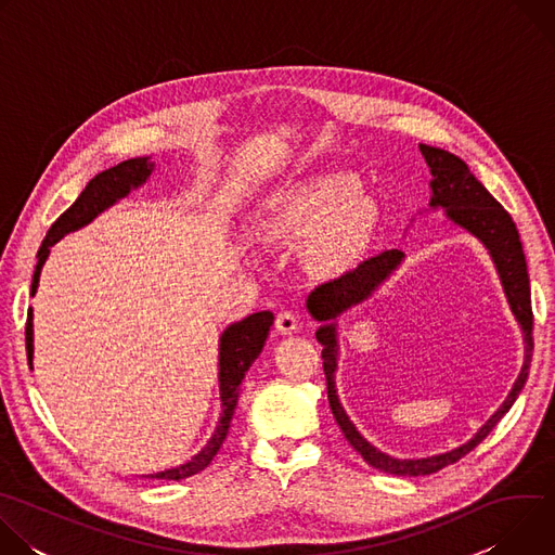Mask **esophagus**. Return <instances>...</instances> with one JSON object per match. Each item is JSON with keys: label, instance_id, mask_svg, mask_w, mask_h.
Instances as JSON below:
<instances>
[{"label": "esophagus", "instance_id": "1", "mask_svg": "<svg viewBox=\"0 0 555 555\" xmlns=\"http://www.w3.org/2000/svg\"><path fill=\"white\" fill-rule=\"evenodd\" d=\"M274 325H276V330H279L281 334H292V332H296V330H298L296 313H294L292 309H281V311L276 313Z\"/></svg>", "mask_w": 555, "mask_h": 555}]
</instances>
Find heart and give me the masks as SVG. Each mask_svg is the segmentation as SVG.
<instances>
[{"label": "heart", "instance_id": "1", "mask_svg": "<svg viewBox=\"0 0 555 555\" xmlns=\"http://www.w3.org/2000/svg\"><path fill=\"white\" fill-rule=\"evenodd\" d=\"M375 219V204L358 191V180L336 171L305 178L274 195L263 228L279 242H296L311 234L309 255L323 266H334L369 240Z\"/></svg>", "mask_w": 555, "mask_h": 555}]
</instances>
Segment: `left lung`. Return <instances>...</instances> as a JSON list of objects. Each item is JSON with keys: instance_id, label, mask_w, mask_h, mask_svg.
<instances>
[{"instance_id": "left-lung-1", "label": "left lung", "mask_w": 555, "mask_h": 555, "mask_svg": "<svg viewBox=\"0 0 555 555\" xmlns=\"http://www.w3.org/2000/svg\"><path fill=\"white\" fill-rule=\"evenodd\" d=\"M422 155L426 157V163L433 173V199L430 206H441L448 210V217L472 232L477 240L483 242V246L490 250L496 270L501 274V283L505 287L509 307L516 315V321L525 334V364L514 382L512 392L507 395V400L503 406L488 420V424L474 435L467 443H463L456 450H450L446 454L428 456V459H392L377 448H373L349 422L345 409L338 402L336 395V384H334V371H336V327L334 325H323L319 332H315V338L323 345V369L327 377V400L332 406V413L336 417V424L340 426L343 435L347 441L362 454V459L388 474H398V477H424V474H433L450 463H456L461 456H465L469 450L477 448L490 433L492 428L503 420V415L512 409L516 402L518 392L522 390L527 375H529V364H531V353H533V311H531V289H529V274H527V261L522 253L520 236L516 230L514 219L509 212L490 195V191L474 178L467 169V165L456 157L450 151L420 144ZM404 253L402 250H386L377 257H371L362 261L356 270L345 272L343 276L323 283L315 287L309 298H307V309L313 315L315 321H332L349 307L362 302L364 298L371 296V292L400 266Z\"/></svg>"}]
</instances>
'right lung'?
<instances>
[{"label":"right lung","instance_id":"add662e5","mask_svg":"<svg viewBox=\"0 0 555 555\" xmlns=\"http://www.w3.org/2000/svg\"><path fill=\"white\" fill-rule=\"evenodd\" d=\"M151 167L153 165L146 163V157H133V160H125V163L99 173L96 178H92L88 182V186L81 191L78 199L50 225V230L46 234V240L37 253L39 261L35 268L33 285H30L33 296L37 292L39 274L48 259L50 246L56 244L63 234L90 223L101 210L112 206L116 199L125 197L131 189L140 186L151 176ZM272 323H274L272 311H257V313L248 315V319H244L242 323H234L223 332L221 345H219L221 417L217 422V428H215L210 441L202 448V452H197L189 463L173 467V469L151 474V479L180 481V479L193 477V474L202 472L212 461V456L219 452V448L228 435L230 420L236 409V400H240V384L246 377L253 362L257 360V356L261 353ZM26 351H28V364L33 366V311H28V321H26Z\"/></svg>","mask_w":555,"mask_h":555}]
</instances>
